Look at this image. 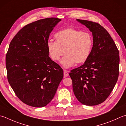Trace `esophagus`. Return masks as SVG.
Wrapping results in <instances>:
<instances>
[{"label": "esophagus", "instance_id": "34e87169", "mask_svg": "<svg viewBox=\"0 0 126 126\" xmlns=\"http://www.w3.org/2000/svg\"><path fill=\"white\" fill-rule=\"evenodd\" d=\"M63 75H64V76H65V77H67L68 76V73L67 72V71L64 70L63 71Z\"/></svg>", "mask_w": 126, "mask_h": 126}]
</instances>
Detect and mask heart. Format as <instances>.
Segmentation results:
<instances>
[{
    "instance_id": "heart-1",
    "label": "heart",
    "mask_w": 126,
    "mask_h": 126,
    "mask_svg": "<svg viewBox=\"0 0 126 126\" xmlns=\"http://www.w3.org/2000/svg\"><path fill=\"white\" fill-rule=\"evenodd\" d=\"M54 37L56 42L47 43L49 56L56 61L65 53L66 55L60 61L64 68H70L76 63H83L88 59L93 46V38L90 33L67 28L56 33Z\"/></svg>"
}]
</instances>
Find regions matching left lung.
Listing matches in <instances>:
<instances>
[{
	"mask_svg": "<svg viewBox=\"0 0 126 126\" xmlns=\"http://www.w3.org/2000/svg\"><path fill=\"white\" fill-rule=\"evenodd\" d=\"M92 32L93 46L89 58L69 73L75 95L87 106L99 105L110 94L117 81L120 57L117 47L99 23L77 19Z\"/></svg>",
	"mask_w": 126,
	"mask_h": 126,
	"instance_id": "1",
	"label": "left lung"
}]
</instances>
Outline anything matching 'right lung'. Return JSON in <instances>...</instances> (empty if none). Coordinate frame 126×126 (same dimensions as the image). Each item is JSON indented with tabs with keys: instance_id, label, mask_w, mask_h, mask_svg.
<instances>
[{
	"instance_id": "1",
	"label": "right lung",
	"mask_w": 126,
	"mask_h": 126,
	"mask_svg": "<svg viewBox=\"0 0 126 126\" xmlns=\"http://www.w3.org/2000/svg\"><path fill=\"white\" fill-rule=\"evenodd\" d=\"M47 18L25 26L9 45L6 56L8 79L23 103L42 108L50 102L63 76V70L49 57V35L61 21Z\"/></svg>"
}]
</instances>
